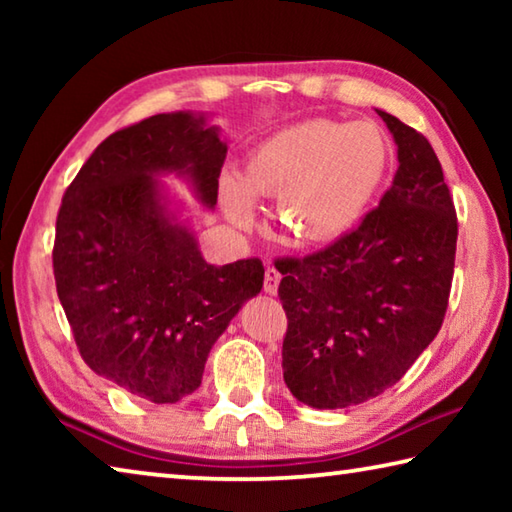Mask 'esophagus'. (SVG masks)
<instances>
[{"instance_id": "1", "label": "esophagus", "mask_w": 512, "mask_h": 512, "mask_svg": "<svg viewBox=\"0 0 512 512\" xmlns=\"http://www.w3.org/2000/svg\"><path fill=\"white\" fill-rule=\"evenodd\" d=\"M280 280H282L280 271H277L275 266H268L266 273H264V291L268 293V296H275L277 287H280Z\"/></svg>"}]
</instances>
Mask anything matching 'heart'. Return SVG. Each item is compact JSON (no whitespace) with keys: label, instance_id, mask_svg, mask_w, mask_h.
<instances>
[{"label":"heart","instance_id":"1","mask_svg":"<svg viewBox=\"0 0 512 512\" xmlns=\"http://www.w3.org/2000/svg\"><path fill=\"white\" fill-rule=\"evenodd\" d=\"M391 149L370 121L307 119L257 144L241 176H223L221 205L228 219L248 228L255 198L277 196L275 216L307 246L334 244L366 219L384 187Z\"/></svg>","mask_w":512,"mask_h":512}]
</instances>
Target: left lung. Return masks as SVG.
Listing matches in <instances>:
<instances>
[{
	"label": "left lung",
	"instance_id": "8db88e82",
	"mask_svg": "<svg viewBox=\"0 0 512 512\" xmlns=\"http://www.w3.org/2000/svg\"><path fill=\"white\" fill-rule=\"evenodd\" d=\"M397 146L391 189L348 237L282 259L289 327L284 384L314 409H345L397 384L443 325L456 255V212L431 144L377 110Z\"/></svg>",
	"mask_w": 512,
	"mask_h": 512
}]
</instances>
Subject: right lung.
Instances as JSON below:
<instances>
[{
  "mask_svg": "<svg viewBox=\"0 0 512 512\" xmlns=\"http://www.w3.org/2000/svg\"><path fill=\"white\" fill-rule=\"evenodd\" d=\"M205 112L178 110L103 140L67 187L56 221L60 305L85 363L153 404L201 386L212 345L264 284L259 259L214 266L185 203V180L214 210L228 153Z\"/></svg>",
  "mask_w": 512,
  "mask_h": 512,
  "instance_id": "1",
  "label": "right lung"
}]
</instances>
